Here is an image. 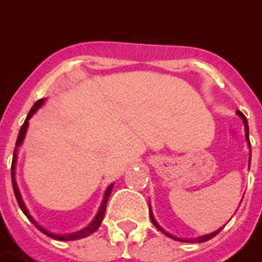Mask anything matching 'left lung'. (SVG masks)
I'll return each mask as SVG.
<instances>
[{
    "mask_svg": "<svg viewBox=\"0 0 262 262\" xmlns=\"http://www.w3.org/2000/svg\"><path fill=\"white\" fill-rule=\"evenodd\" d=\"M237 115H238L239 118L243 119V122H244V129H246V139L247 142H248V147H250V159H248V166H250V163H251V143H250V132H248V122H247L246 116L243 115V113L239 112V111H237ZM149 213H150V220H151V223H153V226L156 227L159 231H162L164 235H167V237H170V238L176 239V241H184V243H204V241H208V239H211L213 237H215L217 234L220 233L221 230H223V227L221 228H219L217 231H214V233H210V234H206V235H201V237H197V238H180V237H176V235H173V234L167 233L163 227L159 226V223L156 221V219H155V215H153V213H151V207H150V203H149Z\"/></svg>",
    "mask_w": 262,
    "mask_h": 262,
    "instance_id": "1",
    "label": "left lung"
}]
</instances>
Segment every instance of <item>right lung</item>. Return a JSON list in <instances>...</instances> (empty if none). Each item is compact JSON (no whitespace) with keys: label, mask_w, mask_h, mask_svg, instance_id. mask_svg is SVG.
<instances>
[{"label":"right lung","mask_w":262,"mask_h":262,"mask_svg":"<svg viewBox=\"0 0 262 262\" xmlns=\"http://www.w3.org/2000/svg\"><path fill=\"white\" fill-rule=\"evenodd\" d=\"M43 102L45 99H39L36 100L34 106L31 107V111H29L28 116L25 119V122H24L23 127H21V130H19V135H18V139H16V144H15V150H14V156H12V166H11V179H12V188H14V194H15V199L18 201V204H19V207L23 210V213L28 217V220L34 224V226L43 233L45 235H48L51 238H55V239H61V241H71V239H79V238H85L88 235H91L92 233H95L99 226L102 224V220H103V217H105V211H106V204H107V200H109V195L112 193V188H113V184H111L109 187L106 188L105 194H103V200H102V204H100L99 210H98V213L95 215V219L92 220V223L89 224L88 227L85 228H82L79 231H75V233H69V234H55V233H51L48 231L47 228H43L41 224H38L35 220H34V217L29 214L28 208L25 206V203H24L23 197H21V193H19V188H18V184H16V180H15V166H16V157H18V149H19V146L23 144L24 139H25V135H27V129H28V125H29V119L34 116V113L43 105Z\"/></svg>","instance_id":"1"}]
</instances>
